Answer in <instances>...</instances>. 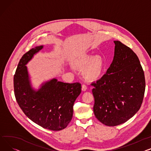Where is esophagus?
<instances>
[{
  "label": "esophagus",
  "instance_id": "1",
  "mask_svg": "<svg viewBox=\"0 0 151 151\" xmlns=\"http://www.w3.org/2000/svg\"><path fill=\"white\" fill-rule=\"evenodd\" d=\"M87 89V87L85 84L82 85V90L83 91H86V90Z\"/></svg>",
  "mask_w": 151,
  "mask_h": 151
}]
</instances>
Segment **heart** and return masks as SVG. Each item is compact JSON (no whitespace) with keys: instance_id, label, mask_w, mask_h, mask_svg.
Here are the masks:
<instances>
[{"instance_id":"heart-1","label":"heart","mask_w":151,"mask_h":151,"mask_svg":"<svg viewBox=\"0 0 151 151\" xmlns=\"http://www.w3.org/2000/svg\"><path fill=\"white\" fill-rule=\"evenodd\" d=\"M76 67L83 68L84 76L90 80H94L99 78L102 74L104 61L103 58L99 55L84 54L78 57L74 63Z\"/></svg>"}]
</instances>
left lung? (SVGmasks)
<instances>
[{
    "mask_svg": "<svg viewBox=\"0 0 151 151\" xmlns=\"http://www.w3.org/2000/svg\"><path fill=\"white\" fill-rule=\"evenodd\" d=\"M114 42L111 65L101 78L92 83L94 114L108 126L123 124L138 111L146 86L143 70L137 55L120 41Z\"/></svg>",
    "mask_w": 151,
    "mask_h": 151,
    "instance_id": "left-lung-1",
    "label": "left lung"
}]
</instances>
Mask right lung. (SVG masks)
I'll return each instance as SVG.
<instances>
[{
	"label": "right lung",
	"mask_w": 151,
	"mask_h": 151,
	"mask_svg": "<svg viewBox=\"0 0 151 151\" xmlns=\"http://www.w3.org/2000/svg\"><path fill=\"white\" fill-rule=\"evenodd\" d=\"M42 48L43 45L33 48L20 60L14 76V95L29 119L43 128L58 131L65 129L72 119L73 106L81 92V84L65 83L53 78L35 90L26 65Z\"/></svg>",
	"instance_id": "add662e5"
}]
</instances>
